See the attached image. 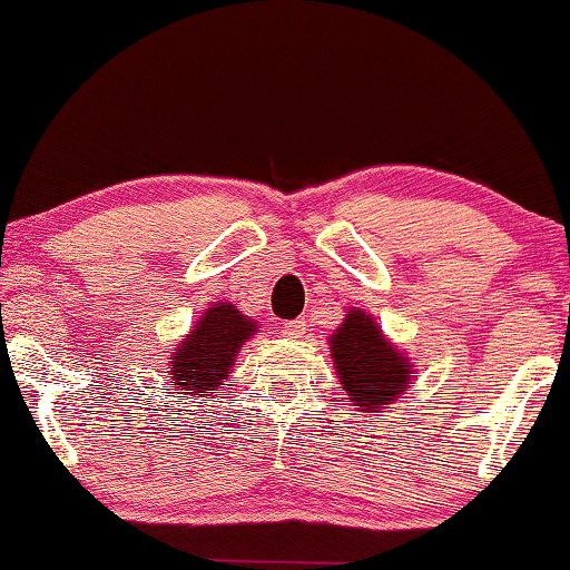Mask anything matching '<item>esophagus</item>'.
Returning a JSON list of instances; mask_svg holds the SVG:
<instances>
[{"instance_id":"1","label":"esophagus","mask_w":570,"mask_h":570,"mask_svg":"<svg viewBox=\"0 0 570 570\" xmlns=\"http://www.w3.org/2000/svg\"><path fill=\"white\" fill-rule=\"evenodd\" d=\"M281 332H284V337H292V340L303 337V334H305V321H303V318L286 321V324L281 326Z\"/></svg>"}]
</instances>
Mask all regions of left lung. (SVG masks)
<instances>
[{
  "instance_id": "1",
  "label": "left lung",
  "mask_w": 570,
  "mask_h": 570,
  "mask_svg": "<svg viewBox=\"0 0 570 570\" xmlns=\"http://www.w3.org/2000/svg\"><path fill=\"white\" fill-rule=\"evenodd\" d=\"M328 353L340 374V385L366 414L387 409V403L411 387L409 358L387 342L372 315L358 307L347 311L340 328H334Z\"/></svg>"
}]
</instances>
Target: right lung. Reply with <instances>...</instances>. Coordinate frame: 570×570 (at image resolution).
I'll return each instance as SVG.
<instances>
[{
	"mask_svg": "<svg viewBox=\"0 0 570 570\" xmlns=\"http://www.w3.org/2000/svg\"><path fill=\"white\" fill-rule=\"evenodd\" d=\"M257 332V321L246 318L236 305L217 303L204 311L188 337L169 358L177 390H188L180 397L207 395L217 390L233 372V361L246 340Z\"/></svg>",
	"mask_w": 570,
	"mask_h": 570,
	"instance_id": "add662e5",
	"label": "right lung"
}]
</instances>
